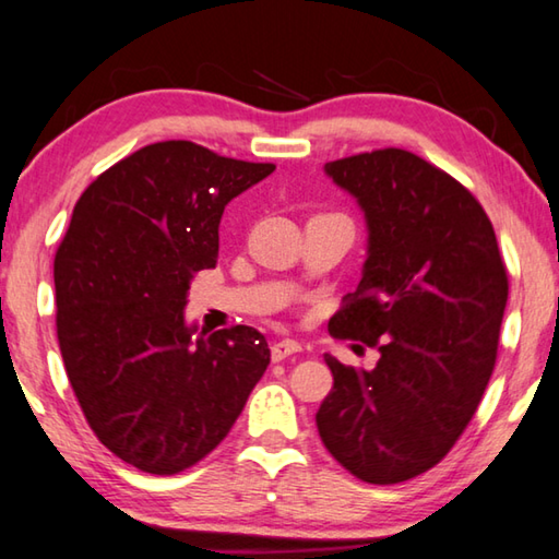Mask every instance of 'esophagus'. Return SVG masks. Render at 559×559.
<instances>
[{
  "label": "esophagus",
  "mask_w": 559,
  "mask_h": 559,
  "mask_svg": "<svg viewBox=\"0 0 559 559\" xmlns=\"http://www.w3.org/2000/svg\"><path fill=\"white\" fill-rule=\"evenodd\" d=\"M302 349L300 343H296V340H278V343L271 345V357L273 362H281V359H286L290 355H298Z\"/></svg>",
  "instance_id": "obj_1"
}]
</instances>
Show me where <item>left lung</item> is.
Segmentation results:
<instances>
[{"label": "left lung", "instance_id": "left-lung-1", "mask_svg": "<svg viewBox=\"0 0 559 559\" xmlns=\"http://www.w3.org/2000/svg\"><path fill=\"white\" fill-rule=\"evenodd\" d=\"M367 226L362 278L330 333L377 347L374 370L333 355L316 414L325 449L367 484H402L447 456L493 374L508 276L466 187L406 150L328 163Z\"/></svg>", "mask_w": 559, "mask_h": 559}]
</instances>
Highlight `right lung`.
<instances>
[{"instance_id":"right-lung-1","label":"right lung","mask_w":559,"mask_h":559,"mask_svg":"<svg viewBox=\"0 0 559 559\" xmlns=\"http://www.w3.org/2000/svg\"><path fill=\"white\" fill-rule=\"evenodd\" d=\"M276 165L187 140L106 169L73 206L53 261L66 374L103 447L173 476L219 447L271 362L257 328L187 323L194 273L214 269L222 214Z\"/></svg>"}]
</instances>
